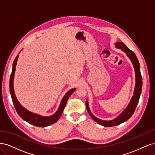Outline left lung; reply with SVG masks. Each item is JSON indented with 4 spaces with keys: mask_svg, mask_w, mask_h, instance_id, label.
I'll list each match as a JSON object with an SVG mask.
<instances>
[{
    "mask_svg": "<svg viewBox=\"0 0 155 155\" xmlns=\"http://www.w3.org/2000/svg\"><path fill=\"white\" fill-rule=\"evenodd\" d=\"M115 46L117 48H121L122 50L127 54V55L128 56V58L130 59L131 62H132L135 71L136 84L134 91V95L133 96L132 98H131V100L128 106L127 107L126 109L123 111L122 113H121L117 118L112 120L105 121L97 118L96 117H95L92 114V112H91L90 109H89L88 101H86L87 109L88 110V114L91 116V118L95 121H96L97 124H99L100 125H101L104 127H110L120 125L125 122V121H126L132 116L139 101L142 88V78L141 76V72H140V67L139 61L137 58V55H135V54L132 50H129L127 47V46L124 43H123L122 42H118V43H116Z\"/></svg>",
    "mask_w": 155,
    "mask_h": 155,
    "instance_id": "8db88e82",
    "label": "left lung"
}]
</instances>
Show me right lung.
I'll list each match as a JSON object with an SVG mask.
<instances>
[{
  "instance_id": "obj_1",
  "label": "right lung",
  "mask_w": 155,
  "mask_h": 155,
  "mask_svg": "<svg viewBox=\"0 0 155 155\" xmlns=\"http://www.w3.org/2000/svg\"><path fill=\"white\" fill-rule=\"evenodd\" d=\"M18 58V54L17 55V57L15 58V60H14L13 61L12 72L11 74L10 79V91L11 94L12 99L18 114L20 116L21 118L27 121L28 123L37 127H45L48 126L55 123L56 121L59 119L61 115L62 114L64 107L66 106L68 97L75 91L76 88H72L67 92L66 94H65L64 96L63 97L61 101V104L59 105L58 110L52 116H42L41 115L33 113V112L28 111V110H26L25 108L23 107L20 104V103L18 101L15 94V92H14V88H13L14 75H15V68H16L15 67L17 64Z\"/></svg>"
}]
</instances>
